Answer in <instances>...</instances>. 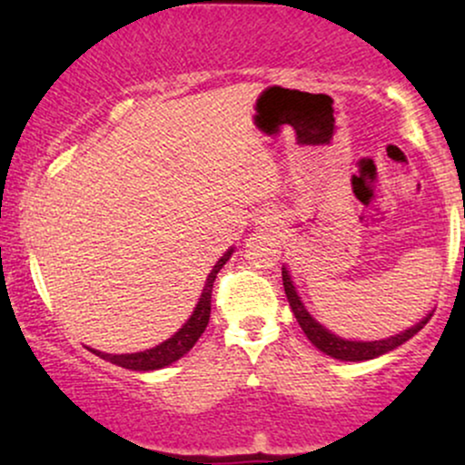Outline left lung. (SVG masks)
Masks as SVG:
<instances>
[{
    "label": "left lung",
    "mask_w": 465,
    "mask_h": 465,
    "mask_svg": "<svg viewBox=\"0 0 465 465\" xmlns=\"http://www.w3.org/2000/svg\"><path fill=\"white\" fill-rule=\"evenodd\" d=\"M282 280H284V291H286L288 303H291L292 312H295L297 322H300L302 330L306 332L308 339H311V343L317 345V348L325 351L328 356H332V359H339V361H370V359H376V356L387 354V351L396 350L398 345L407 343L411 336L418 334L420 330L429 323V319L433 317V314H426V317L421 319L418 325H413V328L404 330V332H400L385 341H367V343H362V341H345V339H339V336L332 332H328L322 323L314 322L311 314L306 312V308H303L300 297H297L295 286H292L286 269L282 271Z\"/></svg>",
    "instance_id": "8db88e82"
}]
</instances>
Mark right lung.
<instances>
[{
  "label": "right lung",
  "instance_id": "right-lung-1",
  "mask_svg": "<svg viewBox=\"0 0 465 465\" xmlns=\"http://www.w3.org/2000/svg\"><path fill=\"white\" fill-rule=\"evenodd\" d=\"M233 253V249H229L225 255L214 264L212 273L207 275L205 288H203V295L199 303H196L194 312L188 319V323L179 330L177 334L170 336L168 341H163L162 345L157 348L146 350V351H137V354H104V351L92 350L95 356L100 359L114 362L117 367H124V370H133V371H153V370H162V367L170 365V362L179 361L181 356L188 354V351L194 348V343L199 341V336L205 332L207 323H210V314H212V288H214V280L218 275V271L225 266L229 260V255Z\"/></svg>",
  "mask_w": 465,
  "mask_h": 465
}]
</instances>
